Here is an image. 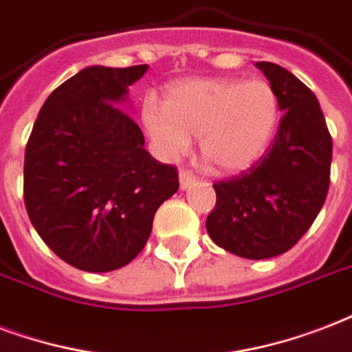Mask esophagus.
Listing matches in <instances>:
<instances>
[{
  "label": "esophagus",
  "mask_w": 352,
  "mask_h": 352,
  "mask_svg": "<svg viewBox=\"0 0 352 352\" xmlns=\"http://www.w3.org/2000/svg\"><path fill=\"white\" fill-rule=\"evenodd\" d=\"M195 184H196V178L189 173V170H182V173H179V189L182 190L189 189L190 185H195Z\"/></svg>",
  "instance_id": "34e87169"
}]
</instances>
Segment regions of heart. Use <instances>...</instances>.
<instances>
[{
  "label": "heart",
  "mask_w": 352,
  "mask_h": 352,
  "mask_svg": "<svg viewBox=\"0 0 352 352\" xmlns=\"http://www.w3.org/2000/svg\"><path fill=\"white\" fill-rule=\"evenodd\" d=\"M280 117L277 89L264 78H187L168 86L163 108L146 100L141 119L167 160L187 154L190 139L220 173L246 170L272 143Z\"/></svg>",
  "instance_id": "obj_1"
}]
</instances>
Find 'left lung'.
<instances>
[{
  "mask_svg": "<svg viewBox=\"0 0 352 352\" xmlns=\"http://www.w3.org/2000/svg\"><path fill=\"white\" fill-rule=\"evenodd\" d=\"M277 89L279 130L266 156L213 185L217 206L206 220L217 246L244 258L288 252L309 231L331 184L332 138L316 95L272 62L255 64Z\"/></svg>",
  "mask_w": 352,
  "mask_h": 352,
  "instance_id": "8db88e82",
  "label": "left lung"
}]
</instances>
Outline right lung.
Returning <instances> with one entry per match:
<instances>
[{
	"label": "right lung",
	"instance_id": "right-lung-1",
	"mask_svg": "<svg viewBox=\"0 0 352 352\" xmlns=\"http://www.w3.org/2000/svg\"><path fill=\"white\" fill-rule=\"evenodd\" d=\"M148 65H89L43 102L27 141L23 198L42 241L84 272H111L138 257L157 207L178 190V170L145 151L122 110Z\"/></svg>",
	"mask_w": 352,
	"mask_h": 352
}]
</instances>
